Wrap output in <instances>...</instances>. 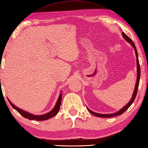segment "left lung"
<instances>
[{"label":"left lung","instance_id":"1","mask_svg":"<svg viewBox=\"0 0 148 148\" xmlns=\"http://www.w3.org/2000/svg\"><path fill=\"white\" fill-rule=\"evenodd\" d=\"M122 36L123 37L125 38L127 42H128L130 44H131V45L133 46V48H134L135 51V54H136V66H137V77H136V84H135V90H134V92L133 93V96L131 99L130 101L127 103V104L125 106L122 108L121 110L118 111L117 112L114 113H111V114H100V113H97L95 112H93V111H91L90 109L88 108H87V109L88 110V111L90 112L93 114V115H95L97 116H99V117H103V118H110V117H112V116H117L119 115H121L123 113H124L126 111L129 107L132 104V103L134 102V100L135 99V97L136 96V93H137V91H138V85H139V81H140V64H139V61H138V53H137V50H136V47L135 46V44L133 43V42L132 41V40L128 37L127 35H126L125 33L123 32L122 33Z\"/></svg>","mask_w":148,"mask_h":148}]
</instances>
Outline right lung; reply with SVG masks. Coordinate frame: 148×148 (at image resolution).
I'll use <instances>...</instances> for the list:
<instances>
[{
    "label": "right lung",
    "instance_id": "1",
    "mask_svg": "<svg viewBox=\"0 0 148 148\" xmlns=\"http://www.w3.org/2000/svg\"><path fill=\"white\" fill-rule=\"evenodd\" d=\"M8 101H9L11 106H12L15 109V110L17 111L21 115H22V116H24V118L28 119L29 120H32V121H33V120H36V121H46V120H48L57 115V113L58 112V111H59L60 104H61V101H62V93H60V95L58 97V99L57 100L56 104H55L53 109L48 113L44 114V115H35L29 113H27L26 111L22 110L21 109L15 106V105L13 104L10 101L9 99H8Z\"/></svg>",
    "mask_w": 148,
    "mask_h": 148
}]
</instances>
